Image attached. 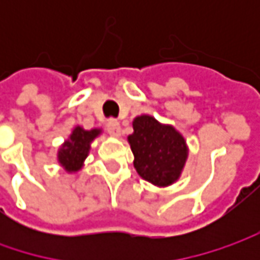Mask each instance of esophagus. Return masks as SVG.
Listing matches in <instances>:
<instances>
[{"mask_svg":"<svg viewBox=\"0 0 260 260\" xmlns=\"http://www.w3.org/2000/svg\"><path fill=\"white\" fill-rule=\"evenodd\" d=\"M107 132L111 136H120V123L114 118L108 120L107 121Z\"/></svg>","mask_w":260,"mask_h":260,"instance_id":"obj_1","label":"esophagus"}]
</instances>
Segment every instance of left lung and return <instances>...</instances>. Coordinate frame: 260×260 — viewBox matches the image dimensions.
<instances>
[{
  "instance_id": "1",
  "label": "left lung",
  "mask_w": 260,
  "mask_h": 260,
  "mask_svg": "<svg viewBox=\"0 0 260 260\" xmlns=\"http://www.w3.org/2000/svg\"><path fill=\"white\" fill-rule=\"evenodd\" d=\"M133 128L128 143L137 174L159 186L174 184L186 159L184 137L174 127L162 125L150 115L137 117Z\"/></svg>"
}]
</instances>
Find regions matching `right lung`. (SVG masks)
I'll list each match as a JSON object with an SVG mask.
<instances>
[{
	"instance_id": "obj_1",
	"label": "right lung",
	"mask_w": 260,
	"mask_h": 260,
	"mask_svg": "<svg viewBox=\"0 0 260 260\" xmlns=\"http://www.w3.org/2000/svg\"><path fill=\"white\" fill-rule=\"evenodd\" d=\"M98 135H100V130H96V128L86 132L81 127H76L71 135V139L65 142V145L59 150L57 159H59L60 165L69 172L81 169L82 162L88 155L89 145Z\"/></svg>"
}]
</instances>
